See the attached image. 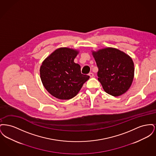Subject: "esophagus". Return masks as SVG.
Returning <instances> with one entry per match:
<instances>
[{
	"label": "esophagus",
	"instance_id": "1",
	"mask_svg": "<svg viewBox=\"0 0 156 156\" xmlns=\"http://www.w3.org/2000/svg\"><path fill=\"white\" fill-rule=\"evenodd\" d=\"M89 76L90 77V78H92V77H93L94 75V74L93 73H89Z\"/></svg>",
	"mask_w": 156,
	"mask_h": 156
}]
</instances>
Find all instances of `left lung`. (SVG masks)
<instances>
[{"label": "left lung", "instance_id": "1", "mask_svg": "<svg viewBox=\"0 0 156 156\" xmlns=\"http://www.w3.org/2000/svg\"><path fill=\"white\" fill-rule=\"evenodd\" d=\"M98 68V81L104 90L113 97L125 94L133 80L134 68L131 57L115 48L92 51Z\"/></svg>", "mask_w": 156, "mask_h": 156}]
</instances>
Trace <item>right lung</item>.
Listing matches in <instances>:
<instances>
[{
	"mask_svg": "<svg viewBox=\"0 0 156 156\" xmlns=\"http://www.w3.org/2000/svg\"><path fill=\"white\" fill-rule=\"evenodd\" d=\"M77 50L59 48L43 62L40 69L41 80L46 90L59 99L75 97L89 76L81 73V67L75 63Z\"/></svg>",
	"mask_w": 156,
	"mask_h": 156,
	"instance_id": "add662e5",
	"label": "right lung"
}]
</instances>
